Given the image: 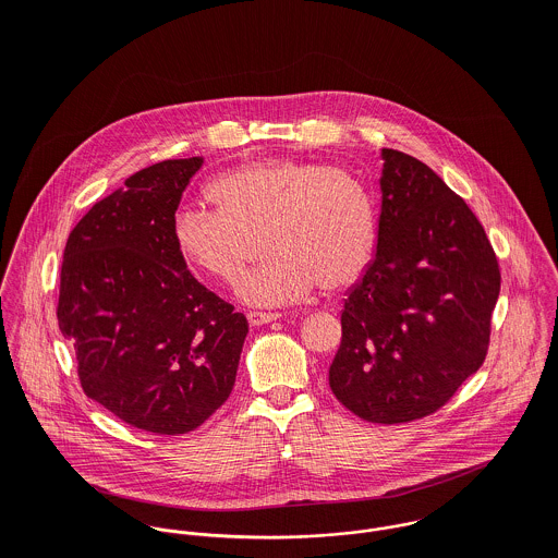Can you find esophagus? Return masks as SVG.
Listing matches in <instances>:
<instances>
[{"instance_id": "esophagus-1", "label": "esophagus", "mask_w": 558, "mask_h": 558, "mask_svg": "<svg viewBox=\"0 0 558 558\" xmlns=\"http://www.w3.org/2000/svg\"><path fill=\"white\" fill-rule=\"evenodd\" d=\"M281 316L279 314H270V312H248L246 319L251 326H262V324H268V322H275Z\"/></svg>"}]
</instances>
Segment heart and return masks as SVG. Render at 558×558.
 Wrapping results in <instances>:
<instances>
[{"instance_id":"obj_1","label":"heart","mask_w":558,"mask_h":558,"mask_svg":"<svg viewBox=\"0 0 558 558\" xmlns=\"http://www.w3.org/2000/svg\"><path fill=\"white\" fill-rule=\"evenodd\" d=\"M217 210L182 204L171 219L178 253L195 270L234 283L264 236L268 259L242 277L239 296L253 307H281L319 286H354L376 248V204L367 184L326 162L262 159L213 180Z\"/></svg>"}]
</instances>
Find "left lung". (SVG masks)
<instances>
[{
  "label": "left lung",
  "mask_w": 558,
  "mask_h": 558,
  "mask_svg": "<svg viewBox=\"0 0 558 558\" xmlns=\"http://www.w3.org/2000/svg\"><path fill=\"white\" fill-rule=\"evenodd\" d=\"M380 157L378 246L343 301L328 385L356 416L391 425L432 414L481 367L500 270L434 169L391 148Z\"/></svg>",
  "instance_id": "1"
}]
</instances>
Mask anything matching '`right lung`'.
<instances>
[{"label": "right lung", "instance_id": "obj_1", "mask_svg": "<svg viewBox=\"0 0 558 558\" xmlns=\"http://www.w3.org/2000/svg\"><path fill=\"white\" fill-rule=\"evenodd\" d=\"M204 159L162 160L131 178L71 232L58 322L85 396L124 423L178 436L230 398L248 322L204 288L171 219Z\"/></svg>", "mask_w": 558, "mask_h": 558}]
</instances>
